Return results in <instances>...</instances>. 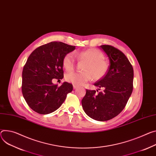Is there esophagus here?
<instances>
[{
	"label": "esophagus",
	"mask_w": 156,
	"mask_h": 156,
	"mask_svg": "<svg viewBox=\"0 0 156 156\" xmlns=\"http://www.w3.org/2000/svg\"><path fill=\"white\" fill-rule=\"evenodd\" d=\"M73 89H76L77 88H78V86H76V85H75V84H73Z\"/></svg>",
	"instance_id": "34e87169"
}]
</instances>
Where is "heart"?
<instances>
[{"label":"heart","mask_w":156,"mask_h":156,"mask_svg":"<svg viewBox=\"0 0 156 156\" xmlns=\"http://www.w3.org/2000/svg\"><path fill=\"white\" fill-rule=\"evenodd\" d=\"M76 57L80 61L87 62L84 65L83 73L71 72L65 75V80L69 83L81 85L93 78L98 80L103 78L106 74L108 64L103 60L104 55L96 48H90L80 52L75 53ZM75 58L72 53H67L63 59L62 64L65 69L71 72L75 66Z\"/></svg>","instance_id":"obj_1"}]
</instances>
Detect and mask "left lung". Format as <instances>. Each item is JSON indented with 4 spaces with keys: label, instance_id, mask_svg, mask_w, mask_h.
<instances>
[{
    "label": "left lung",
    "instance_id": "obj_1",
    "mask_svg": "<svg viewBox=\"0 0 156 156\" xmlns=\"http://www.w3.org/2000/svg\"><path fill=\"white\" fill-rule=\"evenodd\" d=\"M109 60L106 75L94 83L102 88L98 92L87 90L81 104L91 118L105 121L118 116L126 106L133 89L134 71L126 55L118 48L108 45H101Z\"/></svg>",
    "mask_w": 156,
    "mask_h": 156
}]
</instances>
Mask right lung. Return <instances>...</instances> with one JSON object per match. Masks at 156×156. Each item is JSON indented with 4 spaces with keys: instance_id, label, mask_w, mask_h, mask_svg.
Returning <instances> with one entry per match:
<instances>
[{
    "instance_id": "add662e5",
    "label": "right lung",
    "mask_w": 156,
    "mask_h": 156,
    "mask_svg": "<svg viewBox=\"0 0 156 156\" xmlns=\"http://www.w3.org/2000/svg\"><path fill=\"white\" fill-rule=\"evenodd\" d=\"M75 49L60 41H51L36 48L28 58L22 71V91L27 105L41 115H47L63 104L73 90L71 83L60 87L53 79L63 78L64 56Z\"/></svg>"
}]
</instances>
